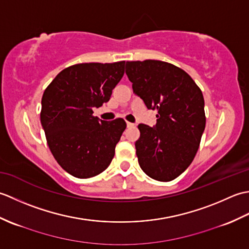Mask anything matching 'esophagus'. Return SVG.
Wrapping results in <instances>:
<instances>
[{
    "mask_svg": "<svg viewBox=\"0 0 249 249\" xmlns=\"http://www.w3.org/2000/svg\"><path fill=\"white\" fill-rule=\"evenodd\" d=\"M126 126H127V127H133L134 124L130 123V122H126Z\"/></svg>",
    "mask_w": 249,
    "mask_h": 249,
    "instance_id": "34e87169",
    "label": "esophagus"
}]
</instances>
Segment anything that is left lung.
I'll list each match as a JSON object with an SVG mask.
<instances>
[{
	"label": "left lung",
	"mask_w": 249,
	"mask_h": 249,
	"mask_svg": "<svg viewBox=\"0 0 249 249\" xmlns=\"http://www.w3.org/2000/svg\"><path fill=\"white\" fill-rule=\"evenodd\" d=\"M126 75L146 108L157 110L156 125H138L139 165L152 178L172 181L199 149L205 128L202 92L187 72L167 62H126Z\"/></svg>",
	"instance_id": "8db88e82"
}]
</instances>
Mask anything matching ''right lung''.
<instances>
[{
	"mask_svg": "<svg viewBox=\"0 0 249 249\" xmlns=\"http://www.w3.org/2000/svg\"><path fill=\"white\" fill-rule=\"evenodd\" d=\"M125 62L81 63L63 70L41 98L40 122L57 163L79 178L108 168L126 128L123 119L103 121L93 115L110 99L124 75Z\"/></svg>",
	"mask_w": 249,
	"mask_h": 249,
	"instance_id": "add662e5",
	"label": "right lung"
}]
</instances>
